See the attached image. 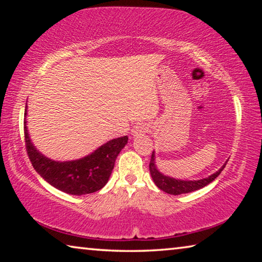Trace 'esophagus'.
<instances>
[{"mask_svg":"<svg viewBox=\"0 0 262 262\" xmlns=\"http://www.w3.org/2000/svg\"><path fill=\"white\" fill-rule=\"evenodd\" d=\"M145 133H148V126L145 125V123H139V125L133 127L130 134L134 137H139V136L144 135Z\"/></svg>","mask_w":262,"mask_h":262,"instance_id":"34e87169","label":"esophagus"}]
</instances>
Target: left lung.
I'll list each match as a JSON object with an SVG mask.
<instances>
[{"instance_id": "obj_1", "label": "left lung", "mask_w": 262, "mask_h": 262, "mask_svg": "<svg viewBox=\"0 0 262 262\" xmlns=\"http://www.w3.org/2000/svg\"><path fill=\"white\" fill-rule=\"evenodd\" d=\"M227 163L228 162H225L220 170H217L215 173L210 174L209 177H207V178L199 179V180H183V179H177V178H173V177L162 173L156 165V155H155V151H152L151 159H150V164H149V170H150V174H151L154 183L156 184V186L159 189H162L163 192H165L167 194L180 195V194L194 192V190L201 189L205 187V186L209 185L211 181H214L217 177L221 174V172L223 171V168L225 167V165H227Z\"/></svg>"}]
</instances>
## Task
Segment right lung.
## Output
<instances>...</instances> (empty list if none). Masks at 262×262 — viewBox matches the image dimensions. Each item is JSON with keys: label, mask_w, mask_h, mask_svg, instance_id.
Instances as JSON below:
<instances>
[{"label": "right lung", "mask_w": 262, "mask_h": 262, "mask_svg": "<svg viewBox=\"0 0 262 262\" xmlns=\"http://www.w3.org/2000/svg\"><path fill=\"white\" fill-rule=\"evenodd\" d=\"M24 133L26 151L34 170L53 187L72 195L97 192L107 184L115 159L128 142V136L106 142L85 157L59 162L46 157L34 147L26 126L28 105L25 106Z\"/></svg>", "instance_id": "obj_1"}]
</instances>
